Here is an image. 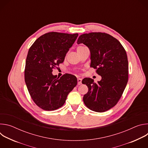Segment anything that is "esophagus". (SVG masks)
<instances>
[{
	"mask_svg": "<svg viewBox=\"0 0 148 148\" xmlns=\"http://www.w3.org/2000/svg\"><path fill=\"white\" fill-rule=\"evenodd\" d=\"M77 82H78V85H81L82 84V79L80 78H77Z\"/></svg>",
	"mask_w": 148,
	"mask_h": 148,
	"instance_id": "1",
	"label": "esophagus"
}]
</instances>
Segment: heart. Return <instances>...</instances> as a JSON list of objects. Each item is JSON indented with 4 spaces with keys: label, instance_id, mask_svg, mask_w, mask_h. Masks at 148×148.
<instances>
[{
    "label": "heart",
    "instance_id": "obj_1",
    "mask_svg": "<svg viewBox=\"0 0 148 148\" xmlns=\"http://www.w3.org/2000/svg\"><path fill=\"white\" fill-rule=\"evenodd\" d=\"M83 47H84L83 46H78V47H77V50H79V49H81V48H83Z\"/></svg>",
    "mask_w": 148,
    "mask_h": 148
}]
</instances>
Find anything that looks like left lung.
Masks as SVG:
<instances>
[{"mask_svg":"<svg viewBox=\"0 0 148 148\" xmlns=\"http://www.w3.org/2000/svg\"><path fill=\"white\" fill-rule=\"evenodd\" d=\"M83 43L91 54L90 67L96 69L102 79L97 83L85 78L88 92L83 101L91 110L103 112L114 107L121 97L128 80V61L120 42L112 36L101 32L81 34L77 44Z\"/></svg>","mask_w":148,"mask_h":148,"instance_id":"8db88e82","label":"left lung"}]
</instances>
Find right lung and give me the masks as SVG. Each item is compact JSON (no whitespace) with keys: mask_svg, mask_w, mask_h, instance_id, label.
<instances>
[{"mask_svg":"<svg viewBox=\"0 0 148 148\" xmlns=\"http://www.w3.org/2000/svg\"><path fill=\"white\" fill-rule=\"evenodd\" d=\"M78 33L50 32L38 37L29 49L25 79L29 92L38 107L53 111L64 104L68 94L77 86L75 76L66 74L60 78L53 69L63 62Z\"/></svg>","mask_w":148,"mask_h":148,"instance_id":"add662e5","label":"right lung"}]
</instances>
